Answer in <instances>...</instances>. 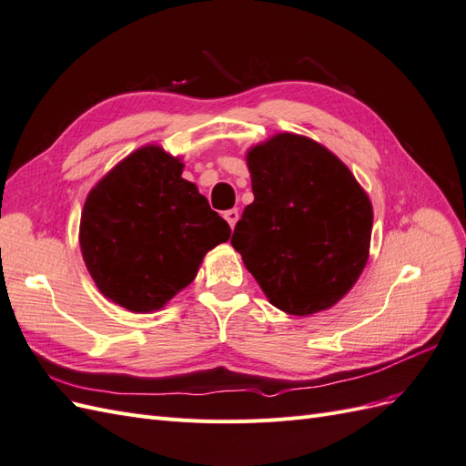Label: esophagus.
<instances>
[{"label":"esophagus","mask_w":466,"mask_h":466,"mask_svg":"<svg viewBox=\"0 0 466 466\" xmlns=\"http://www.w3.org/2000/svg\"><path fill=\"white\" fill-rule=\"evenodd\" d=\"M223 218H225V221H228L231 228H235V223H237V219H238V209H228V211H223Z\"/></svg>","instance_id":"1"}]
</instances>
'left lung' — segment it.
Wrapping results in <instances>:
<instances>
[{
	"mask_svg": "<svg viewBox=\"0 0 466 466\" xmlns=\"http://www.w3.org/2000/svg\"><path fill=\"white\" fill-rule=\"evenodd\" d=\"M252 194L231 245L289 315L332 307L370 257L373 209L350 168L313 139L278 134L247 155Z\"/></svg>",
	"mask_w": 466,
	"mask_h": 466,
	"instance_id": "8db88e82",
	"label": "left lung"
}]
</instances>
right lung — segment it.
I'll return each mask as SVG.
<instances>
[{
  "label": "right lung",
  "mask_w": 466,
  "mask_h": 466,
  "mask_svg": "<svg viewBox=\"0 0 466 466\" xmlns=\"http://www.w3.org/2000/svg\"><path fill=\"white\" fill-rule=\"evenodd\" d=\"M182 163L157 146L128 155L89 192L79 243L96 288L134 313L161 309L231 237Z\"/></svg>",
  "instance_id": "add662e5"
}]
</instances>
